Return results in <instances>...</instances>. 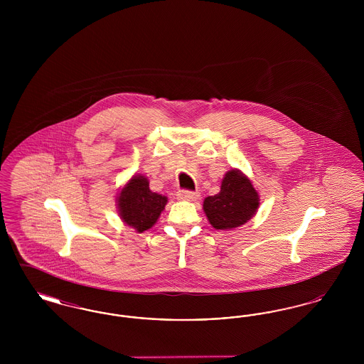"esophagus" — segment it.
<instances>
[{"mask_svg": "<svg viewBox=\"0 0 364 364\" xmlns=\"http://www.w3.org/2000/svg\"><path fill=\"white\" fill-rule=\"evenodd\" d=\"M177 198L180 200H188V202H193L196 199H199V192H193V191H178L177 192Z\"/></svg>", "mask_w": 364, "mask_h": 364, "instance_id": "esophagus-1", "label": "esophagus"}]
</instances>
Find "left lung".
Listing matches in <instances>:
<instances>
[{"mask_svg":"<svg viewBox=\"0 0 364 364\" xmlns=\"http://www.w3.org/2000/svg\"><path fill=\"white\" fill-rule=\"evenodd\" d=\"M259 208V195L250 178L237 169L225 174L221 191L203 202L208 223L215 229L230 230L248 223Z\"/></svg>","mask_w":364,"mask_h":364,"instance_id":"8db88e82","label":"left lung"}]
</instances>
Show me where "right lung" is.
I'll return each instance as SVG.
<instances>
[{"instance_id": "add662e5", "label": "right lung", "mask_w": 364, "mask_h": 364, "mask_svg": "<svg viewBox=\"0 0 364 364\" xmlns=\"http://www.w3.org/2000/svg\"><path fill=\"white\" fill-rule=\"evenodd\" d=\"M168 198L150 190L149 180L144 176H134L120 191L117 208L122 221L141 233L154 225Z\"/></svg>"}]
</instances>
